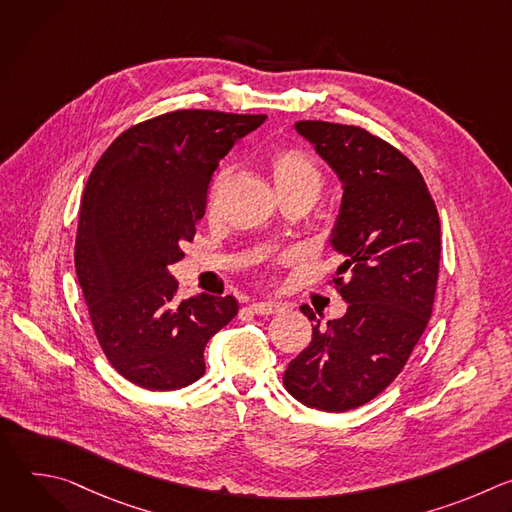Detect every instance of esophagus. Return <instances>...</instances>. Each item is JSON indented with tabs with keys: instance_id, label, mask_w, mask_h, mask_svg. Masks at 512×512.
Masks as SVG:
<instances>
[{
	"instance_id": "1",
	"label": "esophagus",
	"mask_w": 512,
	"mask_h": 512,
	"mask_svg": "<svg viewBox=\"0 0 512 512\" xmlns=\"http://www.w3.org/2000/svg\"><path fill=\"white\" fill-rule=\"evenodd\" d=\"M249 308L253 314H259V316H271V314L283 312V304L279 302H253Z\"/></svg>"
}]
</instances>
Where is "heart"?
<instances>
[{
  "mask_svg": "<svg viewBox=\"0 0 512 512\" xmlns=\"http://www.w3.org/2000/svg\"><path fill=\"white\" fill-rule=\"evenodd\" d=\"M277 194H310L316 198L322 186L318 162L304 150L277 148L267 156Z\"/></svg>",
  "mask_w": 512,
  "mask_h": 512,
  "instance_id": "1",
  "label": "heart"
}]
</instances>
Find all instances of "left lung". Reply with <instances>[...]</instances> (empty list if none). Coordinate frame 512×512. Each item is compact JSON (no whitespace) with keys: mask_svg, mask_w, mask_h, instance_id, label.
I'll return each instance as SVG.
<instances>
[{"mask_svg":"<svg viewBox=\"0 0 512 512\" xmlns=\"http://www.w3.org/2000/svg\"><path fill=\"white\" fill-rule=\"evenodd\" d=\"M296 131L340 180L330 245L342 257L334 283L348 308L326 326L300 308L316 326L283 385L312 409L340 413L385 391L421 338L440 269V216L419 170L391 143L326 121H298Z\"/></svg>","mask_w":512,"mask_h":512,"instance_id":"8db88e82","label":"left lung"}]
</instances>
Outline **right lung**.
Here are the masks:
<instances>
[{"mask_svg":"<svg viewBox=\"0 0 512 512\" xmlns=\"http://www.w3.org/2000/svg\"><path fill=\"white\" fill-rule=\"evenodd\" d=\"M265 115L184 109L123 131L81 202L75 267L113 369L150 391L204 375V346L239 312L233 296L178 300L170 265L204 216L210 176Z\"/></svg>","mask_w":512,"mask_h":512,"instance_id":"add662e5","label":"right lung"}]
</instances>
